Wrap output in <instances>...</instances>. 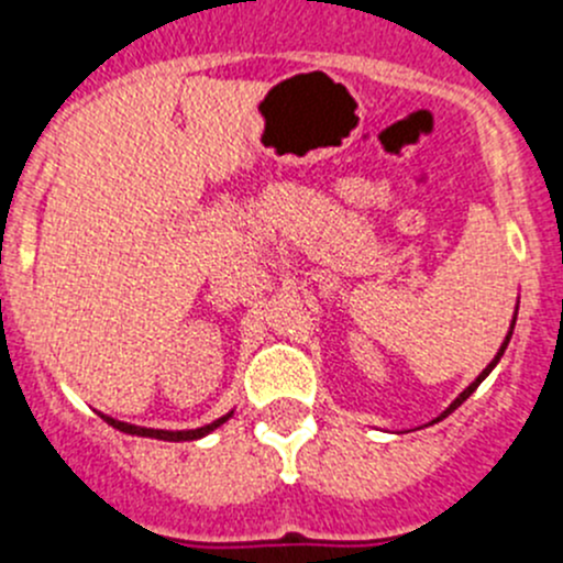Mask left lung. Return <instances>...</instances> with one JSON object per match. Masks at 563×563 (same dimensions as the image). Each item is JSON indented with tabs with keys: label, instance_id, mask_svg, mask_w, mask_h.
<instances>
[{
	"label": "left lung",
	"instance_id": "1",
	"mask_svg": "<svg viewBox=\"0 0 563 563\" xmlns=\"http://www.w3.org/2000/svg\"><path fill=\"white\" fill-rule=\"evenodd\" d=\"M515 321H517V313H515ZM515 321H511V327H509V335H506V341H504V343H500V349H498V354H495V360H493V363H489V365H487V368H484V371H482V374H478V376H476V382H471V385H467V387H465V390H462V393H460V396H456V398H454V401H451V404H449V407H445V409H443V412H440V415H438V418H434V420H432V423H438V420L449 418V415H451V412H454V409H456V407H460V404H465V401H467V398H471V396H473V390H476V387H478V385H482V382H484V379H487V376H489V371H493V368H495V365H498V363H500V357H504L506 346H509V341H511V332H515Z\"/></svg>",
	"mask_w": 563,
	"mask_h": 563
}]
</instances>
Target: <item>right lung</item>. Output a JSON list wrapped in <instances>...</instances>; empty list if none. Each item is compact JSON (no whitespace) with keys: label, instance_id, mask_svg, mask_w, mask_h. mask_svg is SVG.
I'll list each match as a JSON object with an SVG mask.
<instances>
[{"label":"right lung","instance_id":"obj_1","mask_svg":"<svg viewBox=\"0 0 563 563\" xmlns=\"http://www.w3.org/2000/svg\"><path fill=\"white\" fill-rule=\"evenodd\" d=\"M233 412L222 415V418H217L214 423H209V427H200V429H187V432H167V429H145V427H134V423H123V420H114L109 418V415H101L103 420H107L109 427L120 429V432L125 434H136V438H154V440H167V443H184V440H200L206 438L209 432H214L217 427H222L228 418H231Z\"/></svg>","mask_w":563,"mask_h":563}]
</instances>
